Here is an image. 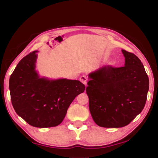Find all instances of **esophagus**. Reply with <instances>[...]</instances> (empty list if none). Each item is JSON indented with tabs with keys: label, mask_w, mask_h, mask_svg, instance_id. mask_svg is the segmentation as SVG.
I'll list each match as a JSON object with an SVG mask.
<instances>
[{
	"label": "esophagus",
	"mask_w": 158,
	"mask_h": 158,
	"mask_svg": "<svg viewBox=\"0 0 158 158\" xmlns=\"http://www.w3.org/2000/svg\"><path fill=\"white\" fill-rule=\"evenodd\" d=\"M79 79H80V81H81V82L83 83V84H84L85 85H87V81H88V78H87L86 76L83 75V76H81V77H80Z\"/></svg>",
	"instance_id": "obj_1"
}]
</instances>
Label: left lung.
Instances as JSON below:
<instances>
[{"instance_id":"8db88e82","label":"left lung","mask_w":158,"mask_h":158,"mask_svg":"<svg viewBox=\"0 0 158 158\" xmlns=\"http://www.w3.org/2000/svg\"><path fill=\"white\" fill-rule=\"evenodd\" d=\"M125 66H103L89 75L86 92L89 109L97 125L122 127L132 122L145 105L149 77L140 59L122 49Z\"/></svg>"}]
</instances>
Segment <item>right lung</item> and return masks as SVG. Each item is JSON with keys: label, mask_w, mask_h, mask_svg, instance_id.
Wrapping results in <instances>:
<instances>
[{"label": "right lung", "mask_w": 158, "mask_h": 158, "mask_svg": "<svg viewBox=\"0 0 158 158\" xmlns=\"http://www.w3.org/2000/svg\"><path fill=\"white\" fill-rule=\"evenodd\" d=\"M36 52L30 53L20 60L10 77L11 103L16 113L31 126H57L85 87L78 80L41 78L35 70Z\"/></svg>", "instance_id": "obj_1"}]
</instances>
